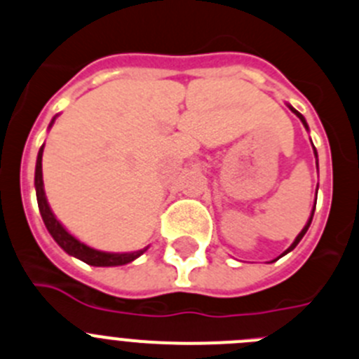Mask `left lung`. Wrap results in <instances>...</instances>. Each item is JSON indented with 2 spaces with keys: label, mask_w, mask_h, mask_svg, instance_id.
<instances>
[{
  "label": "left lung",
  "mask_w": 359,
  "mask_h": 359,
  "mask_svg": "<svg viewBox=\"0 0 359 359\" xmlns=\"http://www.w3.org/2000/svg\"><path fill=\"white\" fill-rule=\"evenodd\" d=\"M289 108H290V109H292V111H294V113H296V115H297V118H299V120H301V122H303V126H304V127H306V129H308V126H306V120H304V116H303V115H301V113H299V111H296V109H294V108H292V106H289ZM313 150H316V149H313ZM316 156H317V152H316ZM316 202H317V200H316ZM313 210H316V207H313ZM313 210H311V216H310V219H308V223H306V225H304V229H303V230H301V232H299V236H297V237H296V241H294V243H292V244H290V248H289V250H287V251H285V253H283V255H287V253H289V251H292V250H294V248H296V246H297V244H299V241H301V239H303V236H304V233H306L308 226H310V223H311V217H313Z\"/></svg>",
  "instance_id": "8db88e82"
}]
</instances>
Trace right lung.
Masks as SVG:
<instances>
[{
	"instance_id": "add662e5",
	"label": "right lung",
	"mask_w": 359,
	"mask_h": 359,
	"mask_svg": "<svg viewBox=\"0 0 359 359\" xmlns=\"http://www.w3.org/2000/svg\"><path fill=\"white\" fill-rule=\"evenodd\" d=\"M55 122V118H53ZM53 122L49 123V127L53 126ZM42 152L43 145L40 147L39 156H36V166H35V189H36V202H39V210L40 216L43 219V225L49 230L53 239L58 243V246L63 251H67L69 255L76 257V259L83 260L88 266L95 267H109V266H123V264L133 262L134 259H138L140 255H143L147 251V248L138 251H133V253H106V251L93 250V248L86 246L81 241H78L74 236H70L63 225L53 214L51 207H49L48 198H46V193H43V180H42Z\"/></svg>"
}]
</instances>
